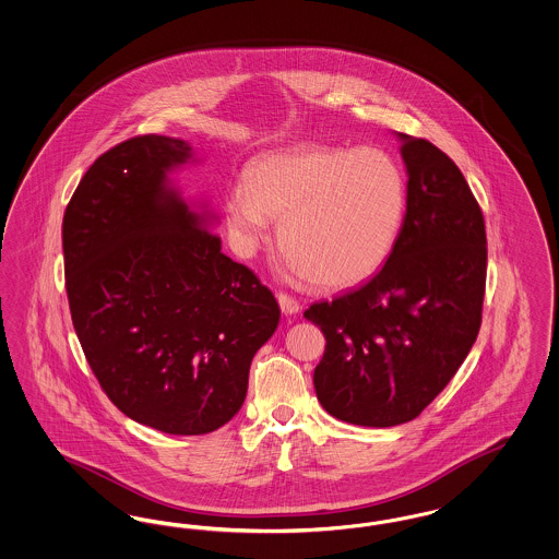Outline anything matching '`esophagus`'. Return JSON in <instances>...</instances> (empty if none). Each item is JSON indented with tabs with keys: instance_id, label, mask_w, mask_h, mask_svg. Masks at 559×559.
I'll use <instances>...</instances> for the list:
<instances>
[{
	"instance_id": "obj_1",
	"label": "esophagus",
	"mask_w": 559,
	"mask_h": 559,
	"mask_svg": "<svg viewBox=\"0 0 559 559\" xmlns=\"http://www.w3.org/2000/svg\"><path fill=\"white\" fill-rule=\"evenodd\" d=\"M276 299H278V306H281V310H283L285 316H293V313H299V310H301L299 301L293 299L287 293H278Z\"/></svg>"
}]
</instances>
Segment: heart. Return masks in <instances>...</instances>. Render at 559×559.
Returning a JSON list of instances; mask_svg holds the SVG:
<instances>
[{
    "label": "heart",
    "mask_w": 559,
    "mask_h": 559,
    "mask_svg": "<svg viewBox=\"0 0 559 559\" xmlns=\"http://www.w3.org/2000/svg\"><path fill=\"white\" fill-rule=\"evenodd\" d=\"M405 214V179L377 147L301 145L255 157L224 200L243 255L281 221L290 272L320 289H349L386 262Z\"/></svg>",
    "instance_id": "heart-1"
}]
</instances>
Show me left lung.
Returning <instances> with one entry per match:
<instances>
[{
    "instance_id": "8db88e82",
    "label": "left lung",
    "mask_w": 559,
    "mask_h": 559,
    "mask_svg": "<svg viewBox=\"0 0 559 559\" xmlns=\"http://www.w3.org/2000/svg\"><path fill=\"white\" fill-rule=\"evenodd\" d=\"M397 136L407 205L393 251L368 283L304 312L326 336L318 402L374 428L414 420L453 379L478 335L487 281L485 218L464 175L430 141Z\"/></svg>"
}]
</instances>
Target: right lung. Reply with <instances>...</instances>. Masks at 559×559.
Returning <instances> with one entry per match:
<instances>
[{
  "instance_id": "obj_1",
  "label": "right lung",
  "mask_w": 559,
  "mask_h": 559,
  "mask_svg": "<svg viewBox=\"0 0 559 559\" xmlns=\"http://www.w3.org/2000/svg\"><path fill=\"white\" fill-rule=\"evenodd\" d=\"M187 141L133 136L97 157L62 223L68 306L93 374L139 425L205 435L246 402L249 366L274 335V295L221 251L214 216L170 173Z\"/></svg>"
}]
</instances>
